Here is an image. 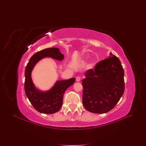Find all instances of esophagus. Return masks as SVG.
I'll list each match as a JSON object with an SVG mask.
<instances>
[{
    "mask_svg": "<svg viewBox=\"0 0 146 146\" xmlns=\"http://www.w3.org/2000/svg\"><path fill=\"white\" fill-rule=\"evenodd\" d=\"M76 82H80V81L81 80V78H80V76H77V77H76Z\"/></svg>",
    "mask_w": 146,
    "mask_h": 146,
    "instance_id": "1",
    "label": "esophagus"
}]
</instances>
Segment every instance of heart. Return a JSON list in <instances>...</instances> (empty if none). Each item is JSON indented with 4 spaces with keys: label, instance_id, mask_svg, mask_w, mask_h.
Returning a JSON list of instances; mask_svg holds the SVG:
<instances>
[{
    "label": "heart",
    "instance_id": "1",
    "mask_svg": "<svg viewBox=\"0 0 146 146\" xmlns=\"http://www.w3.org/2000/svg\"><path fill=\"white\" fill-rule=\"evenodd\" d=\"M82 62H83V63H85V61H83Z\"/></svg>",
    "mask_w": 146,
    "mask_h": 146
}]
</instances>
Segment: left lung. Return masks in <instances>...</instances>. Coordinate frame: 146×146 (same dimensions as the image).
<instances>
[{"mask_svg":"<svg viewBox=\"0 0 146 146\" xmlns=\"http://www.w3.org/2000/svg\"><path fill=\"white\" fill-rule=\"evenodd\" d=\"M82 80V102L86 110L102 114L117 104L125 89L124 71L119 59L110 53L109 58L88 70Z\"/></svg>","mask_w":146,"mask_h":146,"instance_id":"obj_1","label":"left lung"}]
</instances>
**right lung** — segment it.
<instances>
[{
	"label": "right lung",
	"mask_w": 146,
	"mask_h": 146,
	"mask_svg": "<svg viewBox=\"0 0 146 146\" xmlns=\"http://www.w3.org/2000/svg\"><path fill=\"white\" fill-rule=\"evenodd\" d=\"M45 57L62 61L64 55L60 52L58 48L55 47L45 48L35 54L26 66L24 90L26 96L36 111L44 114H53L58 111L62 107L64 92L73 85L76 78L56 81L54 86L47 91L37 89L33 83L31 74L35 66Z\"/></svg>",
	"instance_id": "1"
}]
</instances>
